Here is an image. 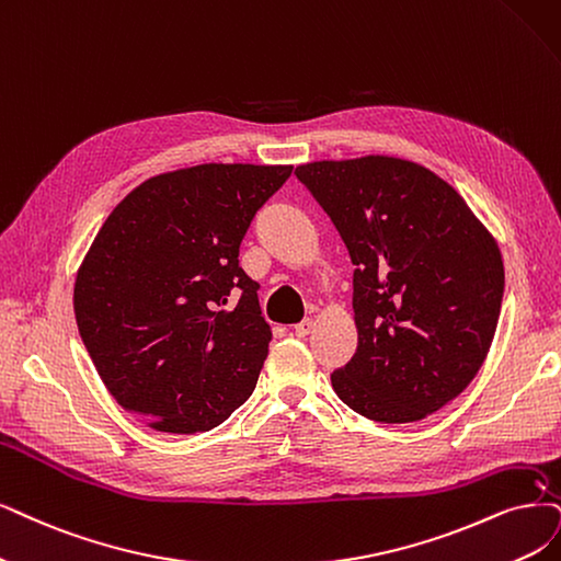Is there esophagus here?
<instances>
[{
    "label": "esophagus",
    "instance_id": "obj_1",
    "mask_svg": "<svg viewBox=\"0 0 561 561\" xmlns=\"http://www.w3.org/2000/svg\"><path fill=\"white\" fill-rule=\"evenodd\" d=\"M312 319H305V321H300V323H296L294 325V333L298 335V337H307L309 333H312Z\"/></svg>",
    "mask_w": 561,
    "mask_h": 561
}]
</instances>
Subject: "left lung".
Wrapping results in <instances>:
<instances>
[{
    "label": "left lung",
    "mask_w": 561,
    "mask_h": 561,
    "mask_svg": "<svg viewBox=\"0 0 561 561\" xmlns=\"http://www.w3.org/2000/svg\"><path fill=\"white\" fill-rule=\"evenodd\" d=\"M340 231L354 270V358L337 398L377 423L439 411L481 369L504 298L500 244L425 165L367 154L296 169Z\"/></svg>",
    "instance_id": "8db88e82"
}]
</instances>
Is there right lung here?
I'll use <instances>...</instances> for the list:
<instances>
[{
    "mask_svg": "<svg viewBox=\"0 0 561 561\" xmlns=\"http://www.w3.org/2000/svg\"><path fill=\"white\" fill-rule=\"evenodd\" d=\"M291 171L201 163L161 173L99 228L76 275V323L111 396L148 427L207 432L254 392L273 333L238 254ZM231 295L239 302L226 310Z\"/></svg>",
    "mask_w": 561,
    "mask_h": 561,
    "instance_id": "1",
    "label": "right lung"
}]
</instances>
